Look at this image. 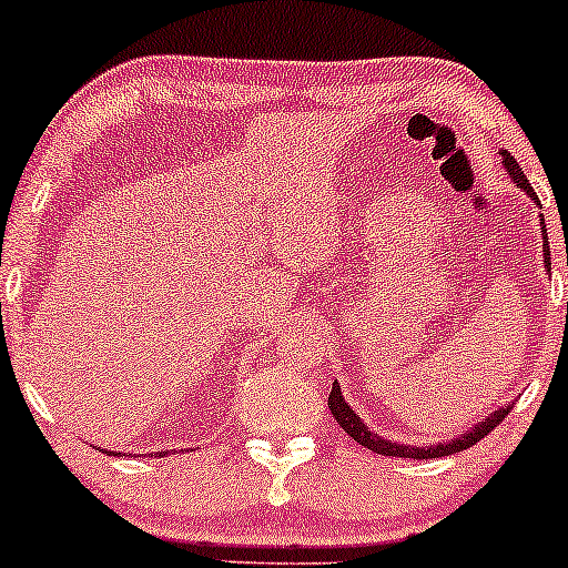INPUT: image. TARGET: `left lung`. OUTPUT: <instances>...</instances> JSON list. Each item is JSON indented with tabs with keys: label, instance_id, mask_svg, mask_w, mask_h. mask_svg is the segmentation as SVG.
<instances>
[{
	"label": "left lung",
	"instance_id": "left-lung-1",
	"mask_svg": "<svg viewBox=\"0 0 568 568\" xmlns=\"http://www.w3.org/2000/svg\"><path fill=\"white\" fill-rule=\"evenodd\" d=\"M501 162H505V168H507V173H510L513 184L518 186V189H524V192L529 194V197L539 205L537 192H534L529 181H526L524 171H520V165H518V162H515V158H510V152H507V149H501ZM539 224H542L545 266H547V272H550V243H547L545 219H539ZM328 408H331V414H334V419L338 422V427H342L352 440L361 443L363 448H371V452H374V454L403 456V459H435V456H448V454H456V452H465V448L475 446V443H478L480 438H486V435L491 433V429L497 427L507 414H510L513 403H505V406H499L497 410H491V414H488L484 422H478V425L467 429V433L459 435V438H452V440H446V443H429V446H406V443L387 440V438H382L379 433H374V429H368L366 425H363L361 416H357L355 410L349 408V403L344 400L338 382H334V387H331Z\"/></svg>",
	"mask_w": 568,
	"mask_h": 568
}]
</instances>
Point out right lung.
<instances>
[{
	"instance_id": "obj_1",
	"label": "right lung",
	"mask_w": 568,
	"mask_h": 568,
	"mask_svg": "<svg viewBox=\"0 0 568 568\" xmlns=\"http://www.w3.org/2000/svg\"><path fill=\"white\" fill-rule=\"evenodd\" d=\"M109 454H112V452H109ZM160 454H165V452H160Z\"/></svg>"
}]
</instances>
